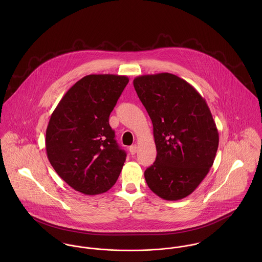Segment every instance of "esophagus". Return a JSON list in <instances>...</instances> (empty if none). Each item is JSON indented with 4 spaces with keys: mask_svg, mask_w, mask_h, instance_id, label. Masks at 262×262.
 Here are the masks:
<instances>
[{
    "mask_svg": "<svg viewBox=\"0 0 262 262\" xmlns=\"http://www.w3.org/2000/svg\"><path fill=\"white\" fill-rule=\"evenodd\" d=\"M129 151H130V153L132 154V155H134L136 152H137V145H132V146H130L129 147Z\"/></svg>",
    "mask_w": 262,
    "mask_h": 262,
    "instance_id": "obj_1",
    "label": "esophagus"
}]
</instances>
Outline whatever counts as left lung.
<instances>
[{"label": "left lung", "mask_w": 262, "mask_h": 262, "mask_svg": "<svg viewBox=\"0 0 262 262\" xmlns=\"http://www.w3.org/2000/svg\"><path fill=\"white\" fill-rule=\"evenodd\" d=\"M133 84L152 121L157 150L144 172L147 186L163 200H182L214 163L219 133L212 113L200 93L178 75H140Z\"/></svg>", "instance_id": "obj_1"}]
</instances>
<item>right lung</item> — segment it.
Here are the masks:
<instances>
[{
	"instance_id": "right-lung-1",
	"label": "right lung",
	"mask_w": 262,
	"mask_h": 262,
	"mask_svg": "<svg viewBox=\"0 0 262 262\" xmlns=\"http://www.w3.org/2000/svg\"><path fill=\"white\" fill-rule=\"evenodd\" d=\"M128 82L126 75H85L50 116L45 137L48 160L79 192H106L120 176L126 152L115 140L109 117Z\"/></svg>"
}]
</instances>
